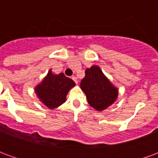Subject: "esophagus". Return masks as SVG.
Returning <instances> with one entry per match:
<instances>
[{
  "mask_svg": "<svg viewBox=\"0 0 158 158\" xmlns=\"http://www.w3.org/2000/svg\"><path fill=\"white\" fill-rule=\"evenodd\" d=\"M72 79L76 83V84H78V80H77V78H76L75 76H73L72 77Z\"/></svg>",
  "mask_w": 158,
  "mask_h": 158,
  "instance_id": "obj_1",
  "label": "esophagus"
}]
</instances>
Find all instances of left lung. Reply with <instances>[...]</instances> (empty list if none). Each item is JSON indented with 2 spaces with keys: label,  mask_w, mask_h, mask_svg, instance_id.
<instances>
[{
  "label": "left lung",
  "mask_w": 158,
  "mask_h": 158,
  "mask_svg": "<svg viewBox=\"0 0 158 158\" xmlns=\"http://www.w3.org/2000/svg\"><path fill=\"white\" fill-rule=\"evenodd\" d=\"M80 88L86 95L88 103L96 111H103L116 102L118 89L113 85L96 65L86 69Z\"/></svg>",
  "instance_id": "1"
}]
</instances>
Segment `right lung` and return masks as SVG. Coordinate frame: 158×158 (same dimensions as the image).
Masks as SVG:
<instances>
[{"label":"right lung","instance_id":"right-lung-1","mask_svg":"<svg viewBox=\"0 0 158 158\" xmlns=\"http://www.w3.org/2000/svg\"><path fill=\"white\" fill-rule=\"evenodd\" d=\"M74 86L73 80L66 77L64 73L54 74L50 69L41 82L35 86V91L45 106L55 109L65 102L68 93Z\"/></svg>","mask_w":158,"mask_h":158}]
</instances>
